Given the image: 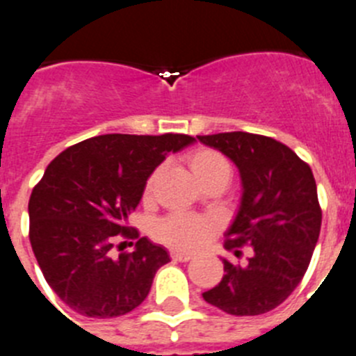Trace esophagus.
I'll return each instance as SVG.
<instances>
[{
    "label": "esophagus",
    "mask_w": 356,
    "mask_h": 356,
    "mask_svg": "<svg viewBox=\"0 0 356 356\" xmlns=\"http://www.w3.org/2000/svg\"><path fill=\"white\" fill-rule=\"evenodd\" d=\"M170 257L174 258V260H177V261H189V260H191V258H193V254L181 253V251H172Z\"/></svg>",
    "instance_id": "obj_1"
}]
</instances>
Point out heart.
I'll list each match as a JSON object with an SVG mask.
<instances>
[{
	"label": "heart",
	"instance_id": "1",
	"mask_svg": "<svg viewBox=\"0 0 356 356\" xmlns=\"http://www.w3.org/2000/svg\"><path fill=\"white\" fill-rule=\"evenodd\" d=\"M186 165L193 177L204 186L205 182L219 177V175H228V165L219 154L209 149H195L186 156ZM156 174L151 175L145 184V197L151 193L152 184H154ZM212 232V225L204 218H191V216H168L154 225V235L159 242L177 251H193L200 248L209 238Z\"/></svg>",
	"mask_w": 356,
	"mask_h": 356
}]
</instances>
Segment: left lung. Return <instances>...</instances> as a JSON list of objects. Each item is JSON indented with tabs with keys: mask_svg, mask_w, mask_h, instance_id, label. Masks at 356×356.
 <instances>
[{
	"mask_svg": "<svg viewBox=\"0 0 356 356\" xmlns=\"http://www.w3.org/2000/svg\"><path fill=\"white\" fill-rule=\"evenodd\" d=\"M218 149L238 168L242 197L235 219L225 232V249L245 265L223 260L225 275L205 302L234 316H257L283 304L298 286L316 248L321 209L314 175L288 145L245 131L197 137Z\"/></svg>",
	"mask_w": 356,
	"mask_h": 356,
	"instance_id": "1",
	"label": "left lung"
}]
</instances>
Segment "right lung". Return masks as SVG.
<instances>
[{"label":"right lung","mask_w":356,"mask_h":356,"mask_svg":"<svg viewBox=\"0 0 356 356\" xmlns=\"http://www.w3.org/2000/svg\"><path fill=\"white\" fill-rule=\"evenodd\" d=\"M195 138L99 135L65 149L51 161L29 198V241L49 286L75 313L115 318L145 300L152 279L168 264L167 249L142 237L133 253L114 257L128 216L147 179L170 152Z\"/></svg>","instance_id":"1"}]
</instances>
